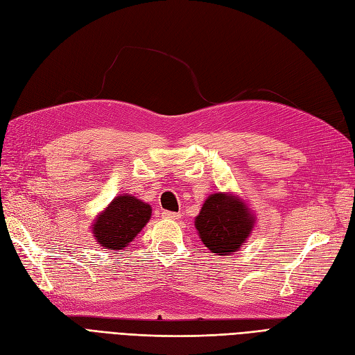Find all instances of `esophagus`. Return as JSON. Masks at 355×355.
Wrapping results in <instances>:
<instances>
[{
    "instance_id": "obj_1",
    "label": "esophagus",
    "mask_w": 355,
    "mask_h": 355,
    "mask_svg": "<svg viewBox=\"0 0 355 355\" xmlns=\"http://www.w3.org/2000/svg\"><path fill=\"white\" fill-rule=\"evenodd\" d=\"M162 218H164V219H173V221H176V219L180 218V214H178V212H168V210H164V212H162Z\"/></svg>"
}]
</instances>
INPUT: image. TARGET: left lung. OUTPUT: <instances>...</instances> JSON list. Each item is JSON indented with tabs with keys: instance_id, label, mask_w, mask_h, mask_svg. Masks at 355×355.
<instances>
[{
	"instance_id": "obj_1",
	"label": "left lung",
	"mask_w": 355,
	"mask_h": 355,
	"mask_svg": "<svg viewBox=\"0 0 355 355\" xmlns=\"http://www.w3.org/2000/svg\"><path fill=\"white\" fill-rule=\"evenodd\" d=\"M255 216L234 194L209 196L196 218L201 242L216 255H230L241 249L251 234Z\"/></svg>"
}]
</instances>
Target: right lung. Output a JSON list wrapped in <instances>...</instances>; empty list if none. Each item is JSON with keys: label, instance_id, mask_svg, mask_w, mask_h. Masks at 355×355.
<instances>
[{"label": "right lung", "instance_id": "right-lung-1", "mask_svg": "<svg viewBox=\"0 0 355 355\" xmlns=\"http://www.w3.org/2000/svg\"><path fill=\"white\" fill-rule=\"evenodd\" d=\"M150 215L152 207L145 201L128 194L114 197L95 219V241L104 249H123L148 224Z\"/></svg>", "mask_w": 355, "mask_h": 355}]
</instances>
